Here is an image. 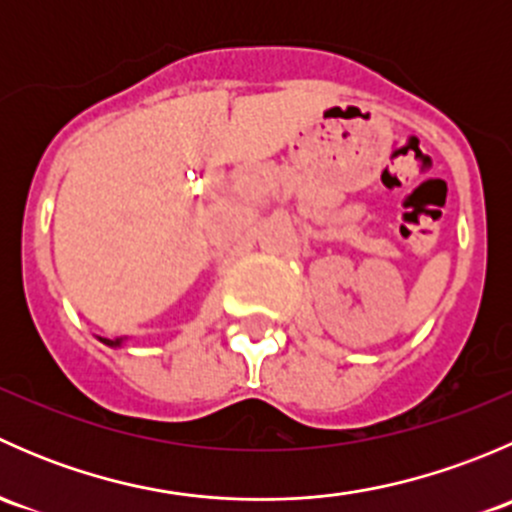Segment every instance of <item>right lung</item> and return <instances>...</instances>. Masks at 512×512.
Segmentation results:
<instances>
[{
	"label": "right lung",
	"mask_w": 512,
	"mask_h": 512,
	"mask_svg": "<svg viewBox=\"0 0 512 512\" xmlns=\"http://www.w3.org/2000/svg\"><path fill=\"white\" fill-rule=\"evenodd\" d=\"M98 339H101L106 347H121V344H123V339H103V337H98Z\"/></svg>",
	"instance_id": "add662e5"
}]
</instances>
